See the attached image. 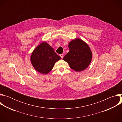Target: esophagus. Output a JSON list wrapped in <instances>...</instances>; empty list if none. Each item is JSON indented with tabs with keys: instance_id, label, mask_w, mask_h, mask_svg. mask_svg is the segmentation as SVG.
<instances>
[{
	"instance_id": "34e87169",
	"label": "esophagus",
	"mask_w": 122,
	"mask_h": 122,
	"mask_svg": "<svg viewBox=\"0 0 122 122\" xmlns=\"http://www.w3.org/2000/svg\"><path fill=\"white\" fill-rule=\"evenodd\" d=\"M60 56L62 58H63V57H64V55H63V54H60Z\"/></svg>"
}]
</instances>
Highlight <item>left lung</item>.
Here are the masks:
<instances>
[{"label": "left lung", "instance_id": "8db88e82", "mask_svg": "<svg viewBox=\"0 0 122 122\" xmlns=\"http://www.w3.org/2000/svg\"><path fill=\"white\" fill-rule=\"evenodd\" d=\"M69 51L63 60L67 62L73 70L83 71L90 64L92 54L89 46L79 39L72 41L68 44Z\"/></svg>", "mask_w": 122, "mask_h": 122}]
</instances>
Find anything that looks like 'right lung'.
I'll return each mask as SVG.
<instances>
[{
	"label": "right lung",
	"mask_w": 122,
	"mask_h": 122,
	"mask_svg": "<svg viewBox=\"0 0 122 122\" xmlns=\"http://www.w3.org/2000/svg\"><path fill=\"white\" fill-rule=\"evenodd\" d=\"M61 58L46 42H42L34 50L31 63L36 71L46 74L53 69L55 63Z\"/></svg>",
	"instance_id": "1"
}]
</instances>
